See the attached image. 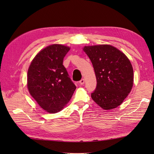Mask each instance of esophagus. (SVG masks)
I'll return each instance as SVG.
<instances>
[{
    "label": "esophagus",
    "instance_id": "34e87169",
    "mask_svg": "<svg viewBox=\"0 0 154 154\" xmlns=\"http://www.w3.org/2000/svg\"><path fill=\"white\" fill-rule=\"evenodd\" d=\"M84 82H85V81H84V79H81V80L80 81H79V84H80L81 85H83V84H84Z\"/></svg>",
    "mask_w": 154,
    "mask_h": 154
}]
</instances>
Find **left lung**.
Instances as JSON below:
<instances>
[{
    "mask_svg": "<svg viewBox=\"0 0 154 154\" xmlns=\"http://www.w3.org/2000/svg\"><path fill=\"white\" fill-rule=\"evenodd\" d=\"M82 49L91 61L97 81L91 93L93 101L106 110L121 105L134 82L133 68L126 55L109 44L88 45Z\"/></svg>",
    "mask_w": 154,
    "mask_h": 154,
    "instance_id": "obj_1",
    "label": "left lung"
}]
</instances>
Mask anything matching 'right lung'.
<instances>
[{
    "label": "right lung",
    "instance_id": "right-lung-1",
    "mask_svg": "<svg viewBox=\"0 0 154 154\" xmlns=\"http://www.w3.org/2000/svg\"><path fill=\"white\" fill-rule=\"evenodd\" d=\"M70 49L62 44L49 45L36 54L28 69V91L38 105L50 113L63 109L76 89L63 65Z\"/></svg>",
    "mask_w": 154,
    "mask_h": 154
}]
</instances>
